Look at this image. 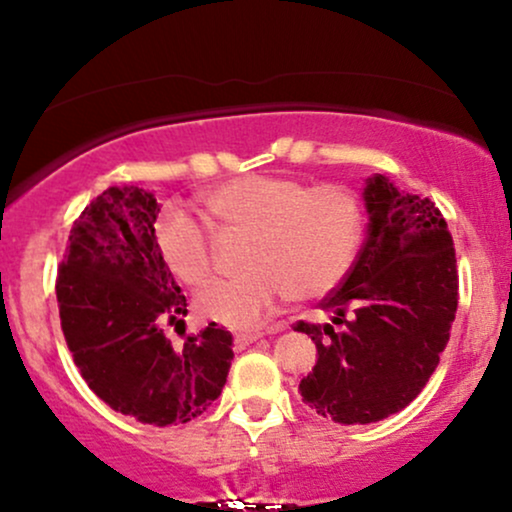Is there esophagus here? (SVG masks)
<instances>
[{"label":"esophagus","mask_w":512,"mask_h":512,"mask_svg":"<svg viewBox=\"0 0 512 512\" xmlns=\"http://www.w3.org/2000/svg\"><path fill=\"white\" fill-rule=\"evenodd\" d=\"M264 332H236L233 334V342H236L238 349H245V346L257 342V339H262Z\"/></svg>","instance_id":"34e87169"}]
</instances>
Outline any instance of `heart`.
I'll return each mask as SVG.
<instances>
[{"label": "heart", "mask_w": 512, "mask_h": 512, "mask_svg": "<svg viewBox=\"0 0 512 512\" xmlns=\"http://www.w3.org/2000/svg\"><path fill=\"white\" fill-rule=\"evenodd\" d=\"M204 204L223 231L250 236L243 257L250 272L197 298L207 320L238 330L260 325L286 293L313 301L337 289L361 243V202L344 185L245 175L216 187ZM156 245L168 272L190 289L214 279V245L190 216L168 211L156 226Z\"/></svg>", "instance_id": "obj_1"}]
</instances>
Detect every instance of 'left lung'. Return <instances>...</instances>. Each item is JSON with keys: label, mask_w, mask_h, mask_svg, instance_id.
I'll use <instances>...</instances> for the list:
<instances>
[{"label": "left lung", "mask_w": 512, "mask_h": 512, "mask_svg": "<svg viewBox=\"0 0 512 512\" xmlns=\"http://www.w3.org/2000/svg\"><path fill=\"white\" fill-rule=\"evenodd\" d=\"M368 236L354 267L320 301L327 322H296L317 346L298 385L334 424H373L414 402L448 346L457 310L455 245L428 197L373 175L363 190Z\"/></svg>", "instance_id": "obj_1"}]
</instances>
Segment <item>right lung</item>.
<instances>
[{"mask_svg": "<svg viewBox=\"0 0 512 512\" xmlns=\"http://www.w3.org/2000/svg\"><path fill=\"white\" fill-rule=\"evenodd\" d=\"M158 204L134 185L108 187L81 211L57 267L62 332L86 385L151 426L187 424L226 385L233 337L209 322L185 334L187 301L156 245Z\"/></svg>", "mask_w": 512, "mask_h": 512, "instance_id": "right-lung-1", "label": "right lung"}]
</instances>
